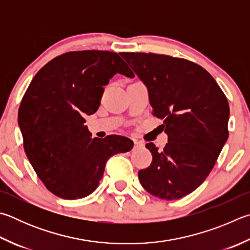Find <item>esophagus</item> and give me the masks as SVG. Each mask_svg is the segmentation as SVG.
Returning a JSON list of instances; mask_svg holds the SVG:
<instances>
[{"instance_id":"1","label":"esophagus","mask_w":250,"mask_h":250,"mask_svg":"<svg viewBox=\"0 0 250 250\" xmlns=\"http://www.w3.org/2000/svg\"><path fill=\"white\" fill-rule=\"evenodd\" d=\"M144 146V144L142 142H140V141H134V148H142Z\"/></svg>"}]
</instances>
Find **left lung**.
<instances>
[{
	"label": "left lung",
	"instance_id": "1",
	"mask_svg": "<svg viewBox=\"0 0 250 250\" xmlns=\"http://www.w3.org/2000/svg\"><path fill=\"white\" fill-rule=\"evenodd\" d=\"M120 56L146 85L153 115L164 120L168 135L164 149L145 145L153 160L139 170L140 183L165 200L187 196L206 180L228 141V98L197 63L155 53Z\"/></svg>",
	"mask_w": 250,
	"mask_h": 250
}]
</instances>
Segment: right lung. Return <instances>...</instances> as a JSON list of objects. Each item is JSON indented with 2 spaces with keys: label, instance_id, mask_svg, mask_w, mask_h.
Masks as SVG:
<instances>
[{
  "label": "right lung",
  "instance_id": "right-lung-1",
  "mask_svg": "<svg viewBox=\"0 0 250 250\" xmlns=\"http://www.w3.org/2000/svg\"><path fill=\"white\" fill-rule=\"evenodd\" d=\"M119 73L133 78L119 54L71 51L39 70L18 109L24 149L50 192L67 200L98 187L109 157L129 152L133 141L121 135L92 139L84 117L97 111L103 86Z\"/></svg>",
  "mask_w": 250,
  "mask_h": 250
}]
</instances>
